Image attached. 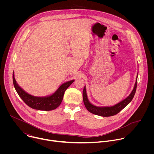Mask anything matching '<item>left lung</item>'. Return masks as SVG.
<instances>
[{
    "instance_id": "obj_1",
    "label": "left lung",
    "mask_w": 154,
    "mask_h": 154,
    "mask_svg": "<svg viewBox=\"0 0 154 154\" xmlns=\"http://www.w3.org/2000/svg\"><path fill=\"white\" fill-rule=\"evenodd\" d=\"M138 77V76H137ZM137 78L136 80V82L135 84L134 88L130 93V94L124 100L121 101V102L117 103L116 105L112 106H105V107H99L96 106L91 104L87 97L86 91V88L85 86L83 90V103L86 108L88 110L90 113L99 115L103 117H108V116H112L118 114L119 112H121L123 108H124L133 99L136 90H137Z\"/></svg>"
}]
</instances>
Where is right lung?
<instances>
[{
	"label": "right lung",
	"instance_id": "add662e5",
	"mask_svg": "<svg viewBox=\"0 0 154 154\" xmlns=\"http://www.w3.org/2000/svg\"><path fill=\"white\" fill-rule=\"evenodd\" d=\"M74 80L62 84L58 89L51 96L48 97H35L24 91L17 85L13 73V82L18 95L30 107L38 110L50 111L57 108L61 103L65 91L74 82Z\"/></svg>",
	"mask_w": 154,
	"mask_h": 154
}]
</instances>
